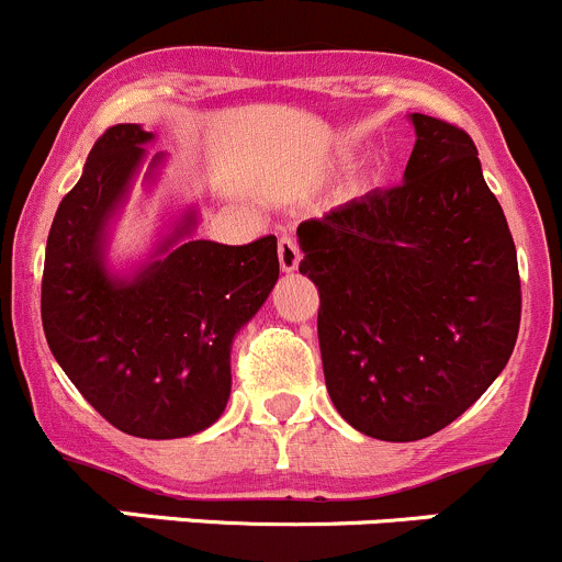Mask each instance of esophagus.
<instances>
[{
  "label": "esophagus",
  "instance_id": "34e87169",
  "mask_svg": "<svg viewBox=\"0 0 562 562\" xmlns=\"http://www.w3.org/2000/svg\"><path fill=\"white\" fill-rule=\"evenodd\" d=\"M277 252H280V266L282 271H296L299 260H302V252H299L296 239L291 234L280 236V245H277Z\"/></svg>",
  "mask_w": 562,
  "mask_h": 562
}]
</instances>
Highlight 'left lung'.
Returning <instances> with one entry per match:
<instances>
[{"label": "left lung", "instance_id": "8db88e82", "mask_svg": "<svg viewBox=\"0 0 562 562\" xmlns=\"http://www.w3.org/2000/svg\"><path fill=\"white\" fill-rule=\"evenodd\" d=\"M405 181L299 225L339 416L391 443L449 427L492 386L522 317L517 247L457 124L413 113Z\"/></svg>", "mask_w": 562, "mask_h": 562}]
</instances>
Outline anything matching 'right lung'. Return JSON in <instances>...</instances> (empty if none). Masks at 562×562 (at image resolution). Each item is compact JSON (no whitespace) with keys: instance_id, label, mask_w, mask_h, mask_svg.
Here are the masks:
<instances>
[{"instance_id":"right-lung-1","label":"right lung","mask_w":562,"mask_h":562,"mask_svg":"<svg viewBox=\"0 0 562 562\" xmlns=\"http://www.w3.org/2000/svg\"><path fill=\"white\" fill-rule=\"evenodd\" d=\"M151 138L140 124H113L94 140L50 223L40 313L54 359L108 424L171 440L212 427L225 411L231 342L271 293L280 260L274 236L241 247L176 245L187 217L133 280L108 274V217Z\"/></svg>"}]
</instances>
